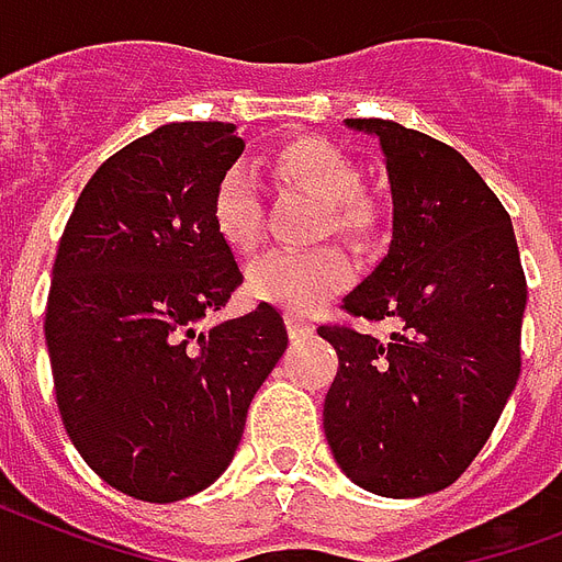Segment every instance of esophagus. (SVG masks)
I'll return each mask as SVG.
<instances>
[{
    "mask_svg": "<svg viewBox=\"0 0 562 562\" xmlns=\"http://www.w3.org/2000/svg\"><path fill=\"white\" fill-rule=\"evenodd\" d=\"M286 330H290L293 340H304V337H311L313 334V325L307 319H302V316L290 313V316H286Z\"/></svg>",
    "mask_w": 562,
    "mask_h": 562,
    "instance_id": "esophagus-1",
    "label": "esophagus"
}]
</instances>
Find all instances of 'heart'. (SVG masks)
Wrapping results in <instances>:
<instances>
[{
    "instance_id": "1",
    "label": "heart",
    "mask_w": 562,
    "mask_h": 562,
    "mask_svg": "<svg viewBox=\"0 0 562 562\" xmlns=\"http://www.w3.org/2000/svg\"><path fill=\"white\" fill-rule=\"evenodd\" d=\"M276 172L290 184L325 202V228L363 240L378 228V204L360 193V167L325 140H295L278 151ZM213 228L232 249L249 251L260 240V195L251 169L232 167L220 178L211 204ZM351 263L337 246L293 251L272 249L246 269L251 299L278 304L290 313H313L330 295L346 290Z\"/></svg>"
}]
</instances>
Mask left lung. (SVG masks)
<instances>
[{"label": "left lung", "mask_w": 562, "mask_h": 562, "mask_svg": "<svg viewBox=\"0 0 562 562\" xmlns=\"http://www.w3.org/2000/svg\"><path fill=\"white\" fill-rule=\"evenodd\" d=\"M346 125L381 146L393 240L342 307L395 330L381 342L322 325L340 358L322 425L355 484L419 498L454 484L493 434L519 381L528 284L510 216L460 151L393 120Z\"/></svg>", "instance_id": "8db88e82"}]
</instances>
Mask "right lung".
Returning a JSON list of instances; mask_svg holds the SVG:
<instances>
[{
  "label": "right lung",
  "instance_id": "add662e5",
  "mask_svg": "<svg viewBox=\"0 0 562 562\" xmlns=\"http://www.w3.org/2000/svg\"><path fill=\"white\" fill-rule=\"evenodd\" d=\"M232 123H169L108 158L60 237L46 349L60 419L120 493L169 504L228 469L246 413L286 349L272 304L202 330L243 284L213 228Z\"/></svg>",
  "mask_w": 562,
  "mask_h": 562
}]
</instances>
